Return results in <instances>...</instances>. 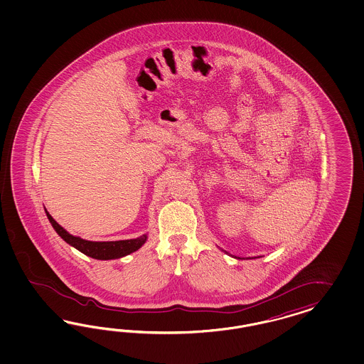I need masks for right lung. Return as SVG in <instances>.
<instances>
[{
  "label": "right lung",
  "instance_id": "obj_1",
  "mask_svg": "<svg viewBox=\"0 0 364 364\" xmlns=\"http://www.w3.org/2000/svg\"><path fill=\"white\" fill-rule=\"evenodd\" d=\"M48 219L52 223L55 232L65 240L68 244L73 245L75 248H77L80 252L88 255L93 259H99V260H110V259H119L125 255L132 254L134 251H137L145 240H146V235H143L137 239H131V240H120V242H88L84 240L77 236L70 235L69 232H66L57 221L46 212Z\"/></svg>",
  "mask_w": 364,
  "mask_h": 364
}]
</instances>
